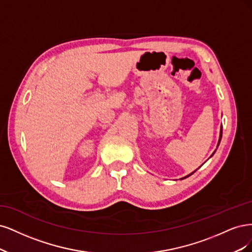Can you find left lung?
I'll list each match as a JSON object with an SVG mask.
<instances>
[{
    "mask_svg": "<svg viewBox=\"0 0 252 252\" xmlns=\"http://www.w3.org/2000/svg\"><path fill=\"white\" fill-rule=\"evenodd\" d=\"M221 138H222V126H221V129H220V137H219V141H218V145H217V148H218V147H219V144H220V142H221ZM216 151H217V150H216ZM216 151H215V152H214V153H213V154H212V156H210V157H213V156H214V154H215V153H216ZM210 157H209V158H210ZM198 168H199V167H198ZM198 168H197V169H198ZM197 169H196V170H197ZM196 170H193V172H192V173H190V174H189V175H188V176H185V177H183V178H181V180H183V179H185V178H188V177H189V176H190V175H192V174H193V173H194V172H196Z\"/></svg>",
    "mask_w": 252,
    "mask_h": 252,
    "instance_id": "obj_1",
    "label": "left lung"
}]
</instances>
